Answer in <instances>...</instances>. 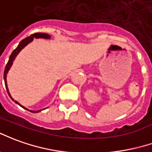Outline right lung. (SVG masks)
<instances>
[{
    "instance_id": "add662e5",
    "label": "right lung",
    "mask_w": 152,
    "mask_h": 152,
    "mask_svg": "<svg viewBox=\"0 0 152 152\" xmlns=\"http://www.w3.org/2000/svg\"><path fill=\"white\" fill-rule=\"evenodd\" d=\"M50 35H48V34H45V33H35V34H33V35H31V36H28V37H26V38H25L24 39H23V40L21 41L19 43V44L18 45V47L14 49V51H13V53H11L10 56V58H9V61H8V63L6 64V66H5V70H4V80H5V87H6V90H7V92L8 94H9V96H10V97L11 99H13L16 104H18V105H20L21 107H23V108H25V109H27V108H24L23 106H22V105L20 104L17 101H15L12 97H11L10 94V91H9V89H8V87H7V82H6V75H7L8 71H9V69H10V68L11 67V65H12V64H13V61H14V58L16 57V56H17L18 54V53H19L20 51L23 49V48L26 46V44H28L30 43V42H31L32 40H33V39L34 38H44V39H50ZM28 110V109H27ZM31 113H38V112L39 111H31Z\"/></svg>"
}]
</instances>
